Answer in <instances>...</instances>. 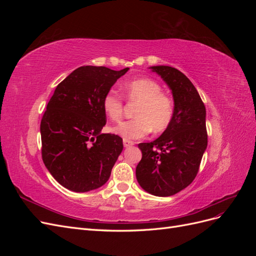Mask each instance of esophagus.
I'll return each instance as SVG.
<instances>
[{"mask_svg": "<svg viewBox=\"0 0 256 256\" xmlns=\"http://www.w3.org/2000/svg\"><path fill=\"white\" fill-rule=\"evenodd\" d=\"M124 146L125 147H130V146H132L134 143L132 142V141H129V140H124Z\"/></svg>", "mask_w": 256, "mask_h": 256, "instance_id": "1", "label": "esophagus"}]
</instances>
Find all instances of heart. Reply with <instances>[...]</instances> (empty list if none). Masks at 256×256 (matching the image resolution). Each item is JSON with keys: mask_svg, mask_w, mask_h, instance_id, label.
Instances as JSON below:
<instances>
[{"mask_svg": "<svg viewBox=\"0 0 256 256\" xmlns=\"http://www.w3.org/2000/svg\"><path fill=\"white\" fill-rule=\"evenodd\" d=\"M122 92L131 102H138L134 120L120 122L112 131L124 140L144 138L152 130L154 134L164 131L174 116V102L168 95L162 94V88L154 80L140 78L126 82ZM102 109L113 122L122 116V99L115 92H109L102 99Z\"/></svg>", "mask_w": 256, "mask_h": 256, "instance_id": "b5f03b06", "label": "heart"}]
</instances>
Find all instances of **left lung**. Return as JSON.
<instances>
[{"instance_id":"1","label":"left lung","mask_w":256,"mask_h":256,"mask_svg":"<svg viewBox=\"0 0 256 256\" xmlns=\"http://www.w3.org/2000/svg\"><path fill=\"white\" fill-rule=\"evenodd\" d=\"M174 100V116L158 138L140 143L142 159L136 168L138 184L156 196H171L193 182L207 147L206 109L192 82L171 66H152Z\"/></svg>"}]
</instances>
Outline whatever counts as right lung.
Listing matches in <instances>:
<instances>
[{
    "label": "right lung",
    "instance_id": "add662e5",
    "mask_svg": "<svg viewBox=\"0 0 256 256\" xmlns=\"http://www.w3.org/2000/svg\"><path fill=\"white\" fill-rule=\"evenodd\" d=\"M129 68L82 66L54 90L40 122L42 156L60 184L74 192L104 186L122 150V138L102 134V99Z\"/></svg>",
    "mask_w": 256,
    "mask_h": 256
}]
</instances>
